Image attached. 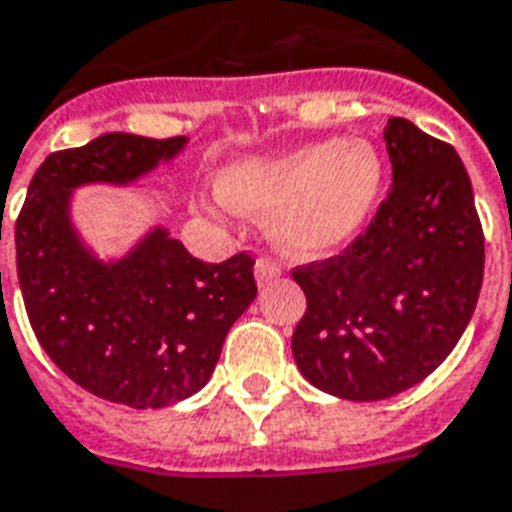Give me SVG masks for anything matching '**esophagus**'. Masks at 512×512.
<instances>
[{"mask_svg": "<svg viewBox=\"0 0 512 512\" xmlns=\"http://www.w3.org/2000/svg\"><path fill=\"white\" fill-rule=\"evenodd\" d=\"M280 272H283V267L275 259H267V256L256 259V283L259 286H267L275 278H280Z\"/></svg>", "mask_w": 512, "mask_h": 512, "instance_id": "esophagus-1", "label": "esophagus"}]
</instances>
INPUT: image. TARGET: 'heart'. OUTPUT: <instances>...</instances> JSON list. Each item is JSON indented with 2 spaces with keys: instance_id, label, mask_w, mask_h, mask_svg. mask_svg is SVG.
<instances>
[{
  "instance_id": "obj_1",
  "label": "heart",
  "mask_w": 512,
  "mask_h": 512,
  "mask_svg": "<svg viewBox=\"0 0 512 512\" xmlns=\"http://www.w3.org/2000/svg\"><path fill=\"white\" fill-rule=\"evenodd\" d=\"M380 183L383 161L367 140L313 142L232 164L218 194L237 213H272V240L294 256H313L367 221Z\"/></svg>"
}]
</instances>
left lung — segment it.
I'll list each match as a JSON object with an SVG mask.
<instances>
[{
	"label": "left lung",
	"instance_id": "left-lung-1",
	"mask_svg": "<svg viewBox=\"0 0 512 512\" xmlns=\"http://www.w3.org/2000/svg\"><path fill=\"white\" fill-rule=\"evenodd\" d=\"M394 183L340 256L294 267L307 310L291 351L315 388L388 399L432 375L459 343L483 283V226L453 145L388 118Z\"/></svg>",
	"mask_w": 512,
	"mask_h": 512
}]
</instances>
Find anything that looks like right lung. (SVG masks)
<instances>
[{
	"mask_svg": "<svg viewBox=\"0 0 512 512\" xmlns=\"http://www.w3.org/2000/svg\"><path fill=\"white\" fill-rule=\"evenodd\" d=\"M186 137L110 132L51 153L15 221V264L37 340L67 378L107 402L167 407L213 375L226 332L256 299L251 253L194 259L153 229L121 261L88 253L69 221V191L132 183L172 159Z\"/></svg>",
	"mask_w": 512,
	"mask_h": 512,
	"instance_id": "obj_1",
	"label": "right lung"
}]
</instances>
